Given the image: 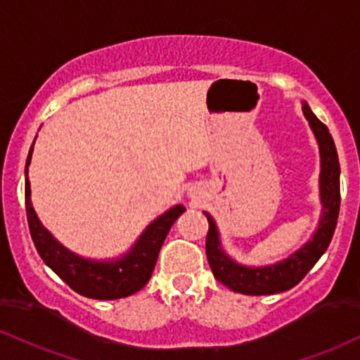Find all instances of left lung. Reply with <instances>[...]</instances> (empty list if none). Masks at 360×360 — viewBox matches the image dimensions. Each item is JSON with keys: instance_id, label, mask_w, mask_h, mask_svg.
I'll use <instances>...</instances> for the list:
<instances>
[{"instance_id": "obj_1", "label": "left lung", "mask_w": 360, "mask_h": 360, "mask_svg": "<svg viewBox=\"0 0 360 360\" xmlns=\"http://www.w3.org/2000/svg\"><path fill=\"white\" fill-rule=\"evenodd\" d=\"M302 110L304 116L309 121L311 128H313L316 140L319 143V152H321V181H319V186H321L323 215L313 239L297 252L276 264H270V266L264 268L240 266L222 251L215 222L208 213H205L208 220L207 258L213 276L225 287L239 292V294L268 295L292 289L321 258L323 252L330 246L331 238H333L335 227L338 222V212H340V162H338L335 141L325 122H321L314 116V112L306 102L302 104Z\"/></svg>"}]
</instances>
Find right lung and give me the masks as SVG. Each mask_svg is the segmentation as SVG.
<instances>
[{
  "mask_svg": "<svg viewBox=\"0 0 360 360\" xmlns=\"http://www.w3.org/2000/svg\"><path fill=\"white\" fill-rule=\"evenodd\" d=\"M32 148L27 157L25 174L29 171ZM25 210L29 222L30 236L41 258L59 278L80 295L101 301L128 297L140 289H143L155 268L157 256L171 231L177 217L184 212V207L176 205L155 222L148 225L141 234L133 250L117 262L96 263L90 259H82L61 246L53 236L42 227L30 203V183L25 179Z\"/></svg>",
  "mask_w": 360,
  "mask_h": 360,
  "instance_id": "right-lung-1",
  "label": "right lung"
}]
</instances>
